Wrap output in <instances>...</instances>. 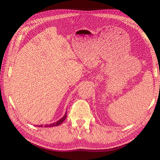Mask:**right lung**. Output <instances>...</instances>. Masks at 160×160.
<instances>
[{"label": "right lung", "mask_w": 160, "mask_h": 160, "mask_svg": "<svg viewBox=\"0 0 160 160\" xmlns=\"http://www.w3.org/2000/svg\"><path fill=\"white\" fill-rule=\"evenodd\" d=\"M66 114H67V111H66V112H65V114L64 115V116L62 118H60V119L59 120H58L57 122H54V123H50V124H45V125H39V126H38V127H45V128H51V127H54V126H59V125H60L62 123L64 120H65V119L66 118Z\"/></svg>", "instance_id": "add662e5"}]
</instances>
